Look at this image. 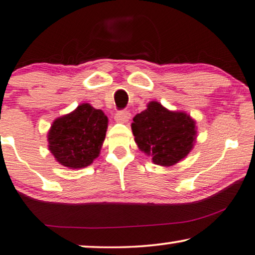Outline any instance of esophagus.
Here are the masks:
<instances>
[{
	"label": "esophagus",
	"mask_w": 255,
	"mask_h": 255,
	"mask_svg": "<svg viewBox=\"0 0 255 255\" xmlns=\"http://www.w3.org/2000/svg\"><path fill=\"white\" fill-rule=\"evenodd\" d=\"M131 114L128 112V110H119L115 114V121L120 122V123H127V122L130 120Z\"/></svg>",
	"instance_id": "34e87169"
}]
</instances>
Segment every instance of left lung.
Segmentation results:
<instances>
[{
	"instance_id": "left-lung-1",
	"label": "left lung",
	"mask_w": 255,
	"mask_h": 255,
	"mask_svg": "<svg viewBox=\"0 0 255 255\" xmlns=\"http://www.w3.org/2000/svg\"><path fill=\"white\" fill-rule=\"evenodd\" d=\"M132 132L139 149L155 164L173 165L190 153L195 141V123L184 113L169 112L158 102L134 116Z\"/></svg>"
}]
</instances>
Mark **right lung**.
I'll list each match as a JSON object with an SVG mask.
<instances>
[{
    "label": "right lung",
    "instance_id": "1",
    "mask_svg": "<svg viewBox=\"0 0 255 255\" xmlns=\"http://www.w3.org/2000/svg\"><path fill=\"white\" fill-rule=\"evenodd\" d=\"M107 127L108 119L102 110L83 103L51 125L48 132L49 150L62 165L87 167L100 154Z\"/></svg>",
    "mask_w": 255,
    "mask_h": 255
}]
</instances>
